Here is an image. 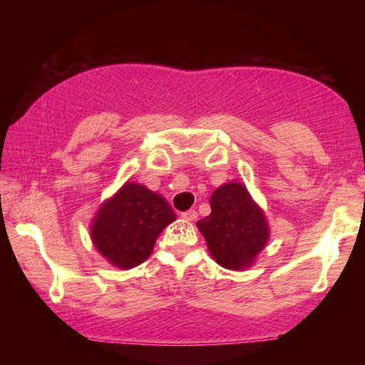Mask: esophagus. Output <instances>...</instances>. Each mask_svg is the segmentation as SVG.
Instances as JSON below:
<instances>
[{
    "label": "esophagus",
    "instance_id": "1",
    "mask_svg": "<svg viewBox=\"0 0 365 365\" xmlns=\"http://www.w3.org/2000/svg\"><path fill=\"white\" fill-rule=\"evenodd\" d=\"M182 217H183L185 220L193 222V220H196V219H197V212L195 211V209H190V211H185V212H182Z\"/></svg>",
    "mask_w": 365,
    "mask_h": 365
}]
</instances>
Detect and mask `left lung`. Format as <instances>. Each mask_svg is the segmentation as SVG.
Segmentation results:
<instances>
[{"label": "left lung", "instance_id": "1", "mask_svg": "<svg viewBox=\"0 0 365 365\" xmlns=\"http://www.w3.org/2000/svg\"><path fill=\"white\" fill-rule=\"evenodd\" d=\"M211 214L197 220L207 248L222 267L242 270L267 243L269 227L264 212L242 183H225L212 193Z\"/></svg>", "mask_w": 365, "mask_h": 365}]
</instances>
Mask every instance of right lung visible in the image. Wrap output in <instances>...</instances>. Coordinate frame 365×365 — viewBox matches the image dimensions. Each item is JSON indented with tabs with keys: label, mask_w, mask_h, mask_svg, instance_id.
I'll list each match as a JSON object with an SVG mask.
<instances>
[{
	"label": "right lung",
	"mask_w": 365,
	"mask_h": 365,
	"mask_svg": "<svg viewBox=\"0 0 365 365\" xmlns=\"http://www.w3.org/2000/svg\"><path fill=\"white\" fill-rule=\"evenodd\" d=\"M175 220L169 202L143 185L125 183L104 202L91 227L96 250L120 269L146 261L165 225Z\"/></svg>",
	"instance_id": "right-lung-1"
}]
</instances>
